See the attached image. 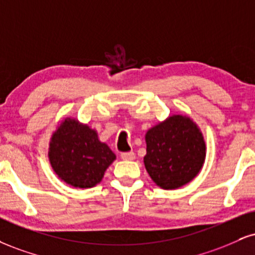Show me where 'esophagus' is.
<instances>
[{"label":"esophagus","instance_id":"esophagus-1","mask_svg":"<svg viewBox=\"0 0 255 255\" xmlns=\"http://www.w3.org/2000/svg\"><path fill=\"white\" fill-rule=\"evenodd\" d=\"M121 159H124V160H134L135 159V154L133 152H124L121 153Z\"/></svg>","mask_w":255,"mask_h":255}]
</instances>
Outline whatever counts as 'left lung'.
<instances>
[{
	"mask_svg": "<svg viewBox=\"0 0 255 255\" xmlns=\"http://www.w3.org/2000/svg\"><path fill=\"white\" fill-rule=\"evenodd\" d=\"M146 171L159 188L174 190L201 172L207 155L203 133L185 114H173L146 131Z\"/></svg>",
	"mask_w": 255,
	"mask_h": 255,
	"instance_id": "8db88e82",
	"label": "left lung"
}]
</instances>
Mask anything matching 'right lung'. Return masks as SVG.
Segmentation results:
<instances>
[{
	"label": "right lung",
	"instance_id": "add662e5",
	"mask_svg": "<svg viewBox=\"0 0 255 255\" xmlns=\"http://www.w3.org/2000/svg\"><path fill=\"white\" fill-rule=\"evenodd\" d=\"M115 159V153L98 139L97 130L76 118L61 120L51 135L48 160L52 170L73 188L100 184Z\"/></svg>",
	"mask_w": 255,
	"mask_h": 255
}]
</instances>
